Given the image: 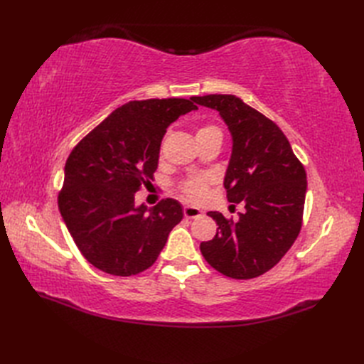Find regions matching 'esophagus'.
I'll return each instance as SVG.
<instances>
[{"label": "esophagus", "mask_w": 364, "mask_h": 364, "mask_svg": "<svg viewBox=\"0 0 364 364\" xmlns=\"http://www.w3.org/2000/svg\"><path fill=\"white\" fill-rule=\"evenodd\" d=\"M183 215L186 218H197L202 215V209L191 206V205H186V206H183Z\"/></svg>", "instance_id": "34e87169"}]
</instances>
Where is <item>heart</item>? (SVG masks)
<instances>
[{"mask_svg":"<svg viewBox=\"0 0 364 364\" xmlns=\"http://www.w3.org/2000/svg\"><path fill=\"white\" fill-rule=\"evenodd\" d=\"M213 130H218V129L214 126H205L199 129L197 134H206V132H213ZM209 183H211V179H209L208 176H196V178H191L182 183V191L186 197H188V199L194 202H200L206 197Z\"/></svg>","mask_w":364,"mask_h":364,"instance_id":"1","label":"heart"}]
</instances>
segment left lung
Here are the masks:
<instances>
[{"label": "left lung", "instance_id": "1", "mask_svg": "<svg viewBox=\"0 0 364 364\" xmlns=\"http://www.w3.org/2000/svg\"><path fill=\"white\" fill-rule=\"evenodd\" d=\"M191 100L214 109L228 126L232 151L223 185L228 200L245 203L246 209L237 222L209 211L218 228L200 252L225 277L257 278L277 266L299 235L305 168L282 130L241 98L211 94Z\"/></svg>", "mask_w": 364, "mask_h": 364}]
</instances>
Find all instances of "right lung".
Returning <instances> with one entry per match:
<instances>
[{"mask_svg": "<svg viewBox=\"0 0 364 364\" xmlns=\"http://www.w3.org/2000/svg\"><path fill=\"white\" fill-rule=\"evenodd\" d=\"M197 106L185 98L129 102L74 147L65 164L59 211L74 243L94 267L115 277L149 269L183 217L174 199L135 205L158 168L167 127Z\"/></svg>", "mask_w": 364, "mask_h": 364, "instance_id": "obj_1", "label": "right lung"}]
</instances>
